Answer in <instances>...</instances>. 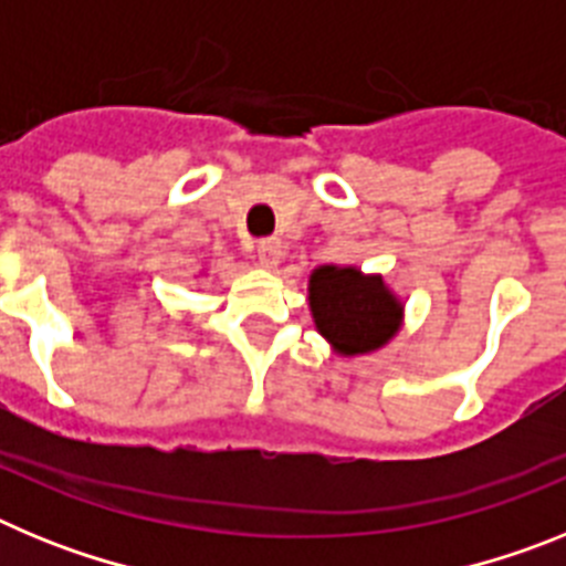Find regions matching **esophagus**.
<instances>
[{
  "mask_svg": "<svg viewBox=\"0 0 566 566\" xmlns=\"http://www.w3.org/2000/svg\"><path fill=\"white\" fill-rule=\"evenodd\" d=\"M280 252H283V243H280L277 238H263L258 240V260L263 263V266H277L280 260Z\"/></svg>",
  "mask_w": 566,
  "mask_h": 566,
  "instance_id": "esophagus-1",
  "label": "esophagus"
}]
</instances>
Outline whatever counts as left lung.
I'll return each mask as SVG.
<instances>
[{
	"label": "left lung",
	"mask_w": 566,
	"mask_h": 566,
	"mask_svg": "<svg viewBox=\"0 0 566 566\" xmlns=\"http://www.w3.org/2000/svg\"><path fill=\"white\" fill-rule=\"evenodd\" d=\"M308 292L314 323L339 354L374 352L397 332L399 303L385 289L382 277L323 266L312 274Z\"/></svg>",
	"instance_id": "8db88e82"
}]
</instances>
